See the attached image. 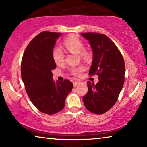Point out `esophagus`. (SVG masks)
<instances>
[{
    "label": "esophagus",
    "mask_w": 147,
    "mask_h": 147,
    "mask_svg": "<svg viewBox=\"0 0 147 147\" xmlns=\"http://www.w3.org/2000/svg\"><path fill=\"white\" fill-rule=\"evenodd\" d=\"M81 83V81H75L74 82V87H76V86H77L78 85H79V84Z\"/></svg>",
    "instance_id": "1"
}]
</instances>
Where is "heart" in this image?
<instances>
[{"label": "heart", "mask_w": 147, "mask_h": 147, "mask_svg": "<svg viewBox=\"0 0 147 147\" xmlns=\"http://www.w3.org/2000/svg\"><path fill=\"white\" fill-rule=\"evenodd\" d=\"M85 45L83 41L76 36H69L66 38L62 42V48L66 52L72 54H79L80 57L83 60H89L91 58V54L87 50L84 48ZM52 59L57 66L63 64L64 56L62 52L58 49H54L52 51ZM85 69L83 66H79L77 68H71L70 72L72 75L75 76L80 75Z\"/></svg>", "instance_id": "1"}]
</instances>
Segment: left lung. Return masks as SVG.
I'll return each mask as SVG.
<instances>
[{"label":"left lung","instance_id":"1","mask_svg":"<svg viewBox=\"0 0 147 147\" xmlns=\"http://www.w3.org/2000/svg\"><path fill=\"white\" fill-rule=\"evenodd\" d=\"M93 49V59L89 75H97L95 85L87 81L88 91L83 101L86 108L95 114H103L118 100L124 83L125 63L116 44L105 35L82 33Z\"/></svg>","mask_w":147,"mask_h":147}]
</instances>
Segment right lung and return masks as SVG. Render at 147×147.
<instances>
[{"label": "right lung", "instance_id": "1", "mask_svg": "<svg viewBox=\"0 0 147 147\" xmlns=\"http://www.w3.org/2000/svg\"><path fill=\"white\" fill-rule=\"evenodd\" d=\"M60 35L41 32L28 44L21 61V79L29 99L38 110L50 115L64 108L65 99L73 87L69 80L54 82L52 79L56 64L52 53Z\"/></svg>", "mask_w": 147, "mask_h": 147}]
</instances>
